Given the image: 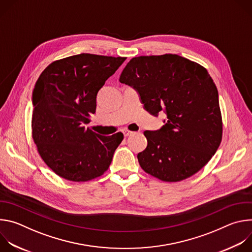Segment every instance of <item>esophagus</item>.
Segmentation results:
<instances>
[{"instance_id": "1", "label": "esophagus", "mask_w": 252, "mask_h": 252, "mask_svg": "<svg viewBox=\"0 0 252 252\" xmlns=\"http://www.w3.org/2000/svg\"><path fill=\"white\" fill-rule=\"evenodd\" d=\"M133 132L132 131H129V130H124V135L126 137L128 135H131Z\"/></svg>"}]
</instances>
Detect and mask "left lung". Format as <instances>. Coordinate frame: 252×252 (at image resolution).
Instances as JSON below:
<instances>
[{
	"instance_id": "left-lung-1",
	"label": "left lung",
	"mask_w": 252,
	"mask_h": 252,
	"mask_svg": "<svg viewBox=\"0 0 252 252\" xmlns=\"http://www.w3.org/2000/svg\"><path fill=\"white\" fill-rule=\"evenodd\" d=\"M120 82L134 87L145 109L164 112L166 124L146 130V150L137 155L140 167L166 183H176L200 170L222 139L219 92L205 67L178 55L132 58Z\"/></svg>"
}]
</instances>
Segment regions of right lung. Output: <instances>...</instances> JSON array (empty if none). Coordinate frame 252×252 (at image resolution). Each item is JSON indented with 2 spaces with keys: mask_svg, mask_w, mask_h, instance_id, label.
<instances>
[{
  "mask_svg": "<svg viewBox=\"0 0 252 252\" xmlns=\"http://www.w3.org/2000/svg\"><path fill=\"white\" fill-rule=\"evenodd\" d=\"M125 60L80 54L53 62L40 75L32 92V136L59 176L85 183L110 167L124 134L103 136L85 126L95 113L97 92Z\"/></svg>",
  "mask_w": 252,
  "mask_h": 252,
  "instance_id": "1",
  "label": "right lung"
}]
</instances>
